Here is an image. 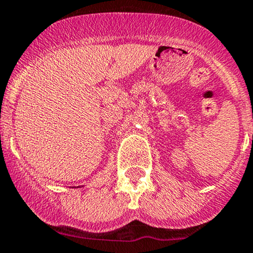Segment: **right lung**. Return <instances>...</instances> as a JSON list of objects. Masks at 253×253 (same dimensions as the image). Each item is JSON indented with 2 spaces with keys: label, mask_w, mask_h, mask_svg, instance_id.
Instances as JSON below:
<instances>
[{
  "label": "right lung",
  "mask_w": 253,
  "mask_h": 253,
  "mask_svg": "<svg viewBox=\"0 0 253 253\" xmlns=\"http://www.w3.org/2000/svg\"><path fill=\"white\" fill-rule=\"evenodd\" d=\"M79 188H80V187H79Z\"/></svg>",
  "instance_id": "right-lung-1"
}]
</instances>
